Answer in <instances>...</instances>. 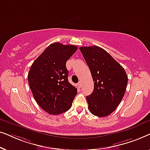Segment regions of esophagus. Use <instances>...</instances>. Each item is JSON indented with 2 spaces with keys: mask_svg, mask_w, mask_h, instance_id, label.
Listing matches in <instances>:
<instances>
[{
  "mask_svg": "<svg viewBox=\"0 0 150 150\" xmlns=\"http://www.w3.org/2000/svg\"><path fill=\"white\" fill-rule=\"evenodd\" d=\"M78 86H79V87H80V88H81V87H82V83H81V82H79V83H78Z\"/></svg>",
  "mask_w": 150,
  "mask_h": 150,
  "instance_id": "obj_1",
  "label": "esophagus"
}]
</instances>
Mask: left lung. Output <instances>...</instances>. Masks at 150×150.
Segmentation results:
<instances>
[{
    "instance_id": "8db88e82",
    "label": "left lung",
    "mask_w": 150,
    "mask_h": 150,
    "mask_svg": "<svg viewBox=\"0 0 150 150\" xmlns=\"http://www.w3.org/2000/svg\"><path fill=\"white\" fill-rule=\"evenodd\" d=\"M79 49L94 82L93 93L86 97L89 110L100 117L109 115L124 96L128 84L126 71L100 47L83 46Z\"/></svg>"
}]
</instances>
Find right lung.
<instances>
[{"label": "right lung", "mask_w": 150, "mask_h": 150, "mask_svg": "<svg viewBox=\"0 0 150 150\" xmlns=\"http://www.w3.org/2000/svg\"><path fill=\"white\" fill-rule=\"evenodd\" d=\"M77 49L73 45L51 44L30 67L28 81L33 96L49 114H61L72 105L77 89L69 83L66 62Z\"/></svg>", "instance_id": "add662e5"}]
</instances>
